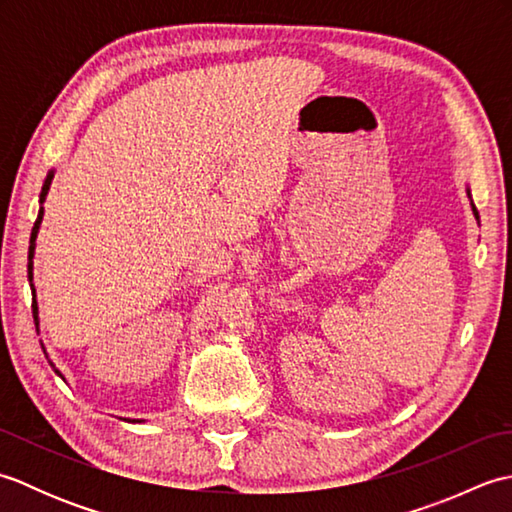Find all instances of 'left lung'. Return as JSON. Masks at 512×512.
I'll list each match as a JSON object with an SVG mask.
<instances>
[{
	"label": "left lung",
	"mask_w": 512,
	"mask_h": 512,
	"mask_svg": "<svg viewBox=\"0 0 512 512\" xmlns=\"http://www.w3.org/2000/svg\"><path fill=\"white\" fill-rule=\"evenodd\" d=\"M469 198H471V191H469ZM473 213H475V217H477V220H480V215H477V209H475V204H473Z\"/></svg>",
	"instance_id": "1"
}]
</instances>
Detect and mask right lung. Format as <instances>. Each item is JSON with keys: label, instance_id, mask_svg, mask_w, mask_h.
<instances>
[{"label": "right lung", "instance_id": "add662e5", "mask_svg": "<svg viewBox=\"0 0 512 512\" xmlns=\"http://www.w3.org/2000/svg\"><path fill=\"white\" fill-rule=\"evenodd\" d=\"M52 176L54 173L50 171L46 176V182H43L41 187V195H39V204H43V200H46L48 195V189H50V182H52ZM43 220V206H39V215L35 220V226H32V233H30V246H28V281H30V288H32V295H35V286H32V257H35V239H37V233H39V224ZM39 308H37V299L32 297V317H35V325H39ZM59 374V372H57Z\"/></svg>", "mask_w": 512, "mask_h": 512}]
</instances>
